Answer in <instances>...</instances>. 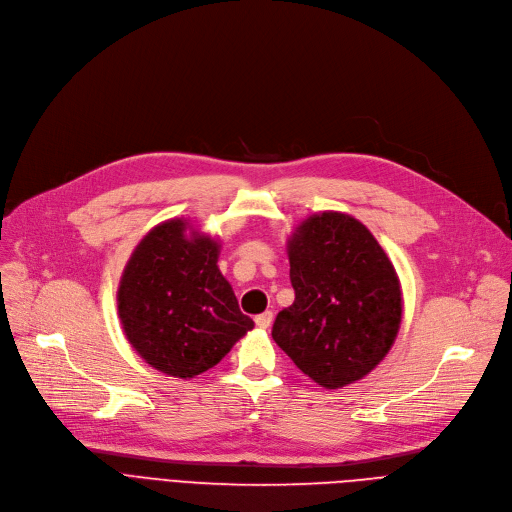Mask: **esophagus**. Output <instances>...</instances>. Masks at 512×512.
<instances>
[{"label":"esophagus","instance_id":"esophagus-1","mask_svg":"<svg viewBox=\"0 0 512 512\" xmlns=\"http://www.w3.org/2000/svg\"><path fill=\"white\" fill-rule=\"evenodd\" d=\"M254 322H256L258 328H268L270 324H273V312H262V314H258V316L254 318Z\"/></svg>","mask_w":512,"mask_h":512}]
</instances>
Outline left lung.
I'll use <instances>...</instances> for the list:
<instances>
[{
    "mask_svg": "<svg viewBox=\"0 0 512 512\" xmlns=\"http://www.w3.org/2000/svg\"><path fill=\"white\" fill-rule=\"evenodd\" d=\"M295 302L277 314L275 343L324 388L370 374L393 347L403 314L393 262L351 215L308 217L287 242Z\"/></svg>",
    "mask_w": 512,
    "mask_h": 512,
    "instance_id": "left-lung-1",
    "label": "left lung"
}]
</instances>
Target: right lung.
Listing matches in <instances>:
<instances>
[{"label":"right lung","instance_id":"obj_1","mask_svg":"<svg viewBox=\"0 0 512 512\" xmlns=\"http://www.w3.org/2000/svg\"><path fill=\"white\" fill-rule=\"evenodd\" d=\"M219 242L186 219L150 229L117 289L124 333L148 366L194 378L217 366L254 328L217 266Z\"/></svg>","mask_w":512,"mask_h":512}]
</instances>
